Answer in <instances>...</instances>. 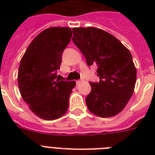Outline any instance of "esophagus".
I'll list each match as a JSON object with an SVG mask.
<instances>
[{
  "label": "esophagus",
  "instance_id": "obj_1",
  "mask_svg": "<svg viewBox=\"0 0 155 155\" xmlns=\"http://www.w3.org/2000/svg\"><path fill=\"white\" fill-rule=\"evenodd\" d=\"M80 83H81V80H77V81H76V84L79 85Z\"/></svg>",
  "mask_w": 155,
  "mask_h": 155
}]
</instances>
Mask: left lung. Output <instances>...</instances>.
I'll use <instances>...</instances> for the list:
<instances>
[{
    "label": "left lung",
    "instance_id": "8db88e82",
    "mask_svg": "<svg viewBox=\"0 0 155 155\" xmlns=\"http://www.w3.org/2000/svg\"><path fill=\"white\" fill-rule=\"evenodd\" d=\"M73 42L88 66L97 65L100 81L90 82L88 110L101 117L122 111L134 90L137 71L130 51L113 35L95 27L73 28Z\"/></svg>",
    "mask_w": 155,
    "mask_h": 155
}]
</instances>
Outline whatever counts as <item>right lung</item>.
Returning a JSON list of instances; mask_svg holds the SVG:
<instances>
[{"mask_svg":"<svg viewBox=\"0 0 155 155\" xmlns=\"http://www.w3.org/2000/svg\"><path fill=\"white\" fill-rule=\"evenodd\" d=\"M71 29L51 27L35 37L21 58L18 87L30 110L44 120H55L68 109L75 81L56 80L62 54L70 42Z\"/></svg>","mask_w":155,"mask_h":155,"instance_id":"obj_1","label":"right lung"}]
</instances>
